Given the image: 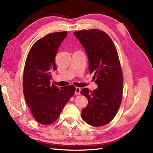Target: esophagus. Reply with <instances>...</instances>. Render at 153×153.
Masks as SVG:
<instances>
[{"label": "esophagus", "mask_w": 153, "mask_h": 153, "mask_svg": "<svg viewBox=\"0 0 153 153\" xmlns=\"http://www.w3.org/2000/svg\"><path fill=\"white\" fill-rule=\"evenodd\" d=\"M80 92H81V88L79 87H76L75 90V94L77 95L80 94Z\"/></svg>", "instance_id": "obj_1"}]
</instances>
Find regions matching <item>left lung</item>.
<instances>
[{
	"label": "left lung",
	"instance_id": "8db88e82",
	"mask_svg": "<svg viewBox=\"0 0 153 153\" xmlns=\"http://www.w3.org/2000/svg\"><path fill=\"white\" fill-rule=\"evenodd\" d=\"M87 52L90 73H94L98 88L81 90L88 105L81 112L86 123L94 127L110 123L118 111L123 97V76L118 54L108 35L97 29L74 32Z\"/></svg>",
	"mask_w": 153,
	"mask_h": 153
}]
</instances>
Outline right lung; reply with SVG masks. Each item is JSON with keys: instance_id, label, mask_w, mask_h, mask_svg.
<instances>
[{"instance_id": "obj_1", "label": "right lung", "mask_w": 153, "mask_h": 153, "mask_svg": "<svg viewBox=\"0 0 153 153\" xmlns=\"http://www.w3.org/2000/svg\"><path fill=\"white\" fill-rule=\"evenodd\" d=\"M67 32L51 33L34 43L30 50L23 74V93L32 116L38 123L56 121L75 92L74 85L57 88L51 85L57 66L55 57Z\"/></svg>"}]
</instances>
